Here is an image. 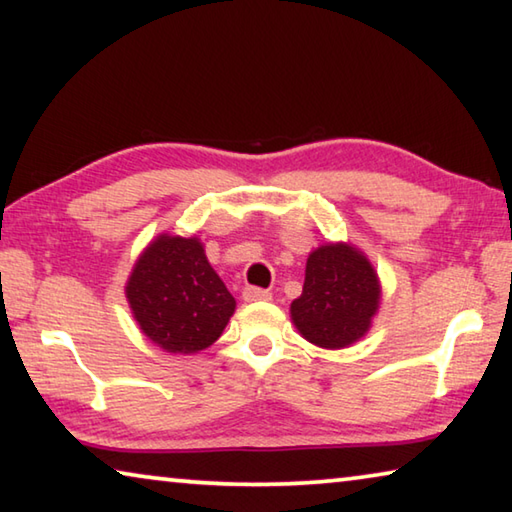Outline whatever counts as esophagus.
Returning a JSON list of instances; mask_svg holds the SVG:
<instances>
[{"label":"esophagus","instance_id":"esophagus-1","mask_svg":"<svg viewBox=\"0 0 512 512\" xmlns=\"http://www.w3.org/2000/svg\"><path fill=\"white\" fill-rule=\"evenodd\" d=\"M244 300H246V302H262V300H271V291H266V289H257V287H246V289H244Z\"/></svg>","mask_w":512,"mask_h":512}]
</instances>
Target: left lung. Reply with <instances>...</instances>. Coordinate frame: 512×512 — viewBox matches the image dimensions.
<instances>
[{
  "instance_id": "1",
  "label": "left lung",
  "mask_w": 512,
  "mask_h": 512,
  "mask_svg": "<svg viewBox=\"0 0 512 512\" xmlns=\"http://www.w3.org/2000/svg\"><path fill=\"white\" fill-rule=\"evenodd\" d=\"M381 282L363 250L336 241L311 250L302 296L291 302V320L302 339L323 350L350 348L372 327Z\"/></svg>"
}]
</instances>
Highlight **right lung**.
Segmentation results:
<instances>
[{
	"label": "right lung",
	"instance_id": "add662e5",
	"mask_svg": "<svg viewBox=\"0 0 512 512\" xmlns=\"http://www.w3.org/2000/svg\"><path fill=\"white\" fill-rule=\"evenodd\" d=\"M135 323L153 345L171 354H196L219 339L237 302L198 237H155L137 257L126 282Z\"/></svg>",
	"mask_w": 512,
	"mask_h": 512
}]
</instances>
